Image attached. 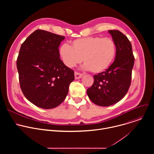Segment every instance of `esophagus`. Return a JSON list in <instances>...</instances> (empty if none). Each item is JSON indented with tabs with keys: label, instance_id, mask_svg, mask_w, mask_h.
Masks as SVG:
<instances>
[{
	"label": "esophagus",
	"instance_id": "esophagus-1",
	"mask_svg": "<svg viewBox=\"0 0 154 154\" xmlns=\"http://www.w3.org/2000/svg\"><path fill=\"white\" fill-rule=\"evenodd\" d=\"M74 75H75V79H80V78L82 77L83 74H80V73H79V72H75Z\"/></svg>",
	"mask_w": 154,
	"mask_h": 154
}]
</instances>
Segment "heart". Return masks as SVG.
<instances>
[{
  "label": "heart",
  "mask_w": 154,
  "mask_h": 154,
  "mask_svg": "<svg viewBox=\"0 0 154 154\" xmlns=\"http://www.w3.org/2000/svg\"><path fill=\"white\" fill-rule=\"evenodd\" d=\"M71 47L64 44L60 48V55L64 64L72 68L83 59L84 68L93 73L105 71L114 61L116 54L115 41L109 38L86 37L74 40Z\"/></svg>",
  "instance_id": "heart-1"
}]
</instances>
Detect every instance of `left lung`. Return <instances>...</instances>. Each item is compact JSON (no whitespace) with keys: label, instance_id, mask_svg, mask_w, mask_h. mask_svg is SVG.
Here are the masks:
<instances>
[{"label":"left lung","instance_id":"1","mask_svg":"<svg viewBox=\"0 0 154 154\" xmlns=\"http://www.w3.org/2000/svg\"><path fill=\"white\" fill-rule=\"evenodd\" d=\"M116 46L114 62L102 72L94 75L93 85L87 94L95 104L108 106L121 100L131 84L135 58L127 37L117 30H108Z\"/></svg>","mask_w":154,"mask_h":154}]
</instances>
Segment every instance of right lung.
Segmentation results:
<instances>
[{
  "mask_svg": "<svg viewBox=\"0 0 154 154\" xmlns=\"http://www.w3.org/2000/svg\"><path fill=\"white\" fill-rule=\"evenodd\" d=\"M64 36L36 30L22 44L16 65L20 89L35 105L54 108L66 97L74 72L60 58Z\"/></svg>",
  "mask_w": 154,
  "mask_h": 154,
  "instance_id": "1",
  "label": "right lung"
}]
</instances>
